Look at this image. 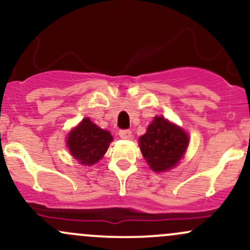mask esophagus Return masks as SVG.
Segmentation results:
<instances>
[{
	"label": "esophagus",
	"instance_id": "esophagus-1",
	"mask_svg": "<svg viewBox=\"0 0 250 250\" xmlns=\"http://www.w3.org/2000/svg\"><path fill=\"white\" fill-rule=\"evenodd\" d=\"M119 135H120L121 139L127 140V139H129L130 136H131V131L129 129H122V130L119 131Z\"/></svg>",
	"mask_w": 250,
	"mask_h": 250
}]
</instances>
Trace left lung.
Wrapping results in <instances>:
<instances>
[{"label":"left lung","mask_w":250,"mask_h":250,"mask_svg":"<svg viewBox=\"0 0 250 250\" xmlns=\"http://www.w3.org/2000/svg\"><path fill=\"white\" fill-rule=\"evenodd\" d=\"M139 141L142 155L155 172H164L177 165L188 145L185 131L158 116Z\"/></svg>","instance_id":"obj_1"}]
</instances>
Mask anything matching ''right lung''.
Masks as SVG:
<instances>
[{
	"instance_id": "obj_1",
	"label": "right lung",
	"mask_w": 250,
	"mask_h": 250,
	"mask_svg": "<svg viewBox=\"0 0 250 250\" xmlns=\"http://www.w3.org/2000/svg\"><path fill=\"white\" fill-rule=\"evenodd\" d=\"M112 136L101 129L89 119H84L78 127L70 133L67 146L71 154L83 165L96 164L108 149Z\"/></svg>"
}]
</instances>
